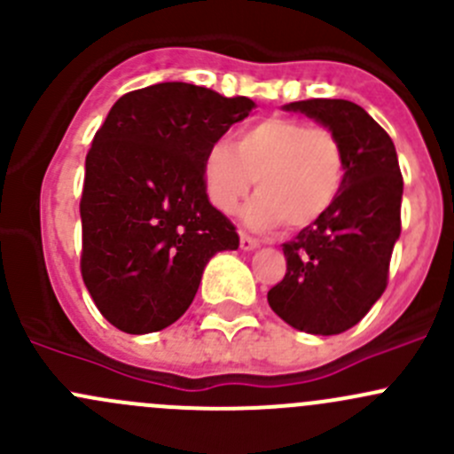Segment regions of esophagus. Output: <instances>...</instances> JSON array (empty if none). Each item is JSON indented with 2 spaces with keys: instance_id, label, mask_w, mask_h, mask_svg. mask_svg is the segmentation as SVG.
Segmentation results:
<instances>
[{
  "instance_id": "obj_1",
  "label": "esophagus",
  "mask_w": 454,
  "mask_h": 454,
  "mask_svg": "<svg viewBox=\"0 0 454 454\" xmlns=\"http://www.w3.org/2000/svg\"><path fill=\"white\" fill-rule=\"evenodd\" d=\"M239 246H241V250L250 253V250L259 248V239H254V237H250V235H246V232H241V235H239Z\"/></svg>"
}]
</instances>
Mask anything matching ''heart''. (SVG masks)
I'll use <instances>...</instances> for the list:
<instances>
[{
  "mask_svg": "<svg viewBox=\"0 0 454 454\" xmlns=\"http://www.w3.org/2000/svg\"><path fill=\"white\" fill-rule=\"evenodd\" d=\"M345 180L340 140L323 127L294 118H263L228 142L208 146L201 182L215 208L231 213L256 184L244 222L268 231L303 228L323 217L338 200Z\"/></svg>",
  "mask_w": 454,
  "mask_h": 454,
  "instance_id": "1",
  "label": "heart"
}]
</instances>
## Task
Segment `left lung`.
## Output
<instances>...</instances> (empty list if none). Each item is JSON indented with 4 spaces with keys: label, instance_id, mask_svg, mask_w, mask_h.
I'll return each instance as SVG.
<instances>
[{
    "label": "left lung",
    "instance_id": "8db88e82",
    "mask_svg": "<svg viewBox=\"0 0 454 454\" xmlns=\"http://www.w3.org/2000/svg\"><path fill=\"white\" fill-rule=\"evenodd\" d=\"M283 109L314 118L340 140L345 180L332 208L283 244L287 272L268 303L299 332L333 336L358 325L387 290L404 182L395 145L360 105L312 98Z\"/></svg>",
    "mask_w": 454,
    "mask_h": 454
}]
</instances>
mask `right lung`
<instances>
[{
  "label": "right lung",
  "mask_w": 454,
  "mask_h": 454,
  "mask_svg": "<svg viewBox=\"0 0 454 454\" xmlns=\"http://www.w3.org/2000/svg\"><path fill=\"white\" fill-rule=\"evenodd\" d=\"M254 107L246 96L171 81L121 96L96 131L81 198V274L121 332L176 323L206 263L239 248L235 226L208 201L201 162Z\"/></svg>",
  "instance_id": "obj_1"
}]
</instances>
